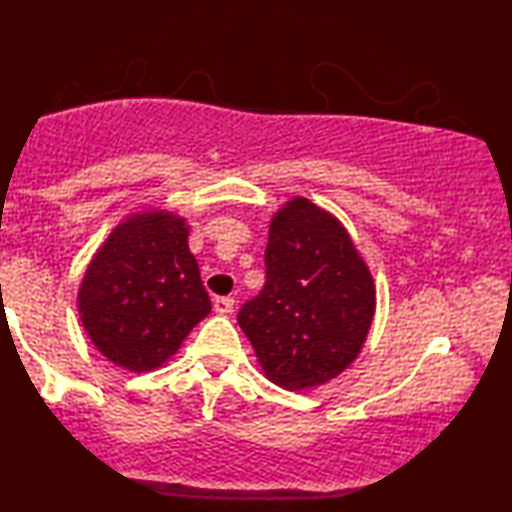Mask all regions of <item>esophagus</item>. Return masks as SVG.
Masks as SVG:
<instances>
[{
    "mask_svg": "<svg viewBox=\"0 0 512 512\" xmlns=\"http://www.w3.org/2000/svg\"><path fill=\"white\" fill-rule=\"evenodd\" d=\"M235 307V298L230 296H221V298H214V312L216 314H230Z\"/></svg>",
    "mask_w": 512,
    "mask_h": 512,
    "instance_id": "1",
    "label": "esophagus"
}]
</instances>
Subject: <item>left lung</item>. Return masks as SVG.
I'll list each match as a JSON object with an SVG mask.
<instances>
[{
  "label": "left lung",
  "instance_id": "obj_1",
  "mask_svg": "<svg viewBox=\"0 0 512 512\" xmlns=\"http://www.w3.org/2000/svg\"><path fill=\"white\" fill-rule=\"evenodd\" d=\"M375 314L373 277L342 223L305 198L272 216L265 284L237 324L279 387H319L359 356Z\"/></svg>",
  "mask_w": 512,
  "mask_h": 512
}]
</instances>
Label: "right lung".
Segmentation results:
<instances>
[{"instance_id":"add662e5","label":"right lung","mask_w":512,"mask_h":512,"mask_svg":"<svg viewBox=\"0 0 512 512\" xmlns=\"http://www.w3.org/2000/svg\"><path fill=\"white\" fill-rule=\"evenodd\" d=\"M209 310L188 226L170 212L123 221L90 261L79 291L88 338L132 373L163 366Z\"/></svg>"}]
</instances>
